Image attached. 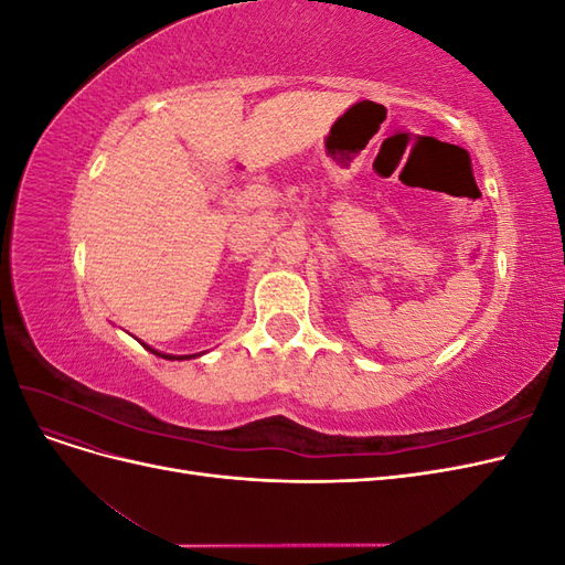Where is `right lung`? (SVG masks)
I'll return each mask as SVG.
<instances>
[{
	"instance_id": "right-lung-1",
	"label": "right lung",
	"mask_w": 565,
	"mask_h": 565,
	"mask_svg": "<svg viewBox=\"0 0 565 565\" xmlns=\"http://www.w3.org/2000/svg\"><path fill=\"white\" fill-rule=\"evenodd\" d=\"M146 347V344H143ZM148 351H152L150 347H146ZM152 353H156V355H162V358H167V361H174V358H177V361H183V358H193V355H164V353H158V351H152Z\"/></svg>"
}]
</instances>
